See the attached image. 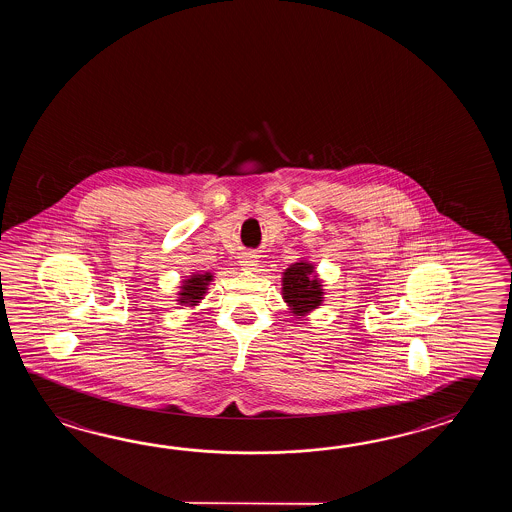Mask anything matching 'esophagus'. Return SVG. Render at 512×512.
I'll return each mask as SVG.
<instances>
[{"mask_svg":"<svg viewBox=\"0 0 512 512\" xmlns=\"http://www.w3.org/2000/svg\"><path fill=\"white\" fill-rule=\"evenodd\" d=\"M258 254L256 252H243L240 256V265L245 271H254L258 267Z\"/></svg>","mask_w":512,"mask_h":512,"instance_id":"esophagus-1","label":"esophagus"}]
</instances>
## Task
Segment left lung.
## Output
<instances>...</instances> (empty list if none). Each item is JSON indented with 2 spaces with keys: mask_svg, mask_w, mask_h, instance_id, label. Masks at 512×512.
<instances>
[{
  "mask_svg": "<svg viewBox=\"0 0 512 512\" xmlns=\"http://www.w3.org/2000/svg\"><path fill=\"white\" fill-rule=\"evenodd\" d=\"M282 296L296 318H304L318 309L324 302V289L315 265L305 260L291 263L282 274Z\"/></svg>",
  "mask_w": 512,
  "mask_h": 512,
  "instance_id": "8db88e82",
  "label": "left lung"
}]
</instances>
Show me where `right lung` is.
Returning <instances> with one entry per match:
<instances>
[{
    "instance_id": "obj_1",
    "label": "right lung",
    "mask_w": 512,
    "mask_h": 512,
    "mask_svg": "<svg viewBox=\"0 0 512 512\" xmlns=\"http://www.w3.org/2000/svg\"><path fill=\"white\" fill-rule=\"evenodd\" d=\"M212 280H214L212 272H194L192 276H188L179 287L177 304L186 305V307H194L199 304L205 298L208 285Z\"/></svg>"
}]
</instances>
